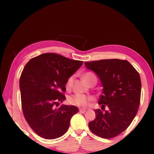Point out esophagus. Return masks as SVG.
<instances>
[{
    "mask_svg": "<svg viewBox=\"0 0 154 154\" xmlns=\"http://www.w3.org/2000/svg\"><path fill=\"white\" fill-rule=\"evenodd\" d=\"M79 113H81V114H83V113L85 112L86 109H79Z\"/></svg>",
    "mask_w": 154,
    "mask_h": 154,
    "instance_id": "obj_1",
    "label": "esophagus"
}]
</instances>
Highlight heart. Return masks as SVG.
Listing matches in <instances>:
<instances>
[{"mask_svg": "<svg viewBox=\"0 0 154 154\" xmlns=\"http://www.w3.org/2000/svg\"><path fill=\"white\" fill-rule=\"evenodd\" d=\"M95 77L92 72H85V73L83 75V79H84L85 82L88 83L91 80V78ZM72 82H73V77H69L66 79V84H65V87L67 90H70L72 88ZM93 98L92 97L87 96V95H82V94H75L72 95V96L69 97L68 98V103L70 105L75 106L77 107H81V108H85L88 106H89V104L91 103V102L93 101Z\"/></svg>", "mask_w": 154, "mask_h": 154, "instance_id": "1", "label": "heart"}]
</instances>
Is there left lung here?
Segmentation results:
<instances>
[{
	"mask_svg": "<svg viewBox=\"0 0 154 154\" xmlns=\"http://www.w3.org/2000/svg\"><path fill=\"white\" fill-rule=\"evenodd\" d=\"M85 65L97 74L103 88L98 100L101 109L94 110L95 118L88 127L95 135L113 138L125 131L137 114L140 101V77L126 60L102 59Z\"/></svg>",
	"mask_w": 154,
	"mask_h": 154,
	"instance_id": "1",
	"label": "left lung"
}]
</instances>
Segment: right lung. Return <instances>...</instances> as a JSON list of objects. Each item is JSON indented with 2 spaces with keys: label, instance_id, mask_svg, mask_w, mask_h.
<instances>
[{
  "label": "right lung",
  "instance_id": "right-lung-1",
  "mask_svg": "<svg viewBox=\"0 0 154 154\" xmlns=\"http://www.w3.org/2000/svg\"><path fill=\"white\" fill-rule=\"evenodd\" d=\"M61 55L46 53L32 58L21 74L19 88L24 118L37 135L45 139L61 137L78 112L75 106L62 105L66 79L82 65Z\"/></svg>",
  "mask_w": 154,
  "mask_h": 154
}]
</instances>
